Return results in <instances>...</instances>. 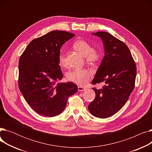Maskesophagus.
I'll return each instance as SVG.
<instances>
[{
    "label": "esophagus",
    "mask_w": 152,
    "mask_h": 152,
    "mask_svg": "<svg viewBox=\"0 0 152 152\" xmlns=\"http://www.w3.org/2000/svg\"><path fill=\"white\" fill-rule=\"evenodd\" d=\"M77 88H78V91H84L86 90L85 87H83L82 86H78Z\"/></svg>",
    "instance_id": "1"
}]
</instances>
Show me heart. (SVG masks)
I'll list each match as a JSON object with an SVG mask.
<instances>
[{"instance_id": "heart-1", "label": "heart", "mask_w": 152, "mask_h": 152, "mask_svg": "<svg viewBox=\"0 0 152 152\" xmlns=\"http://www.w3.org/2000/svg\"><path fill=\"white\" fill-rule=\"evenodd\" d=\"M75 49L85 56L86 60L90 62H95L99 60L101 53L100 52L95 49H92V45L84 40H77L73 44ZM59 63L62 66H65L66 58L65 54L63 50H61L59 57ZM92 76V72L88 69L81 68H75L69 71L66 73V77L69 81L80 86H84L89 81Z\"/></svg>"}]
</instances>
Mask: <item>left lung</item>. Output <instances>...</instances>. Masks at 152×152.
<instances>
[{
    "label": "left lung",
    "mask_w": 152,
    "mask_h": 152,
    "mask_svg": "<svg viewBox=\"0 0 152 152\" xmlns=\"http://www.w3.org/2000/svg\"><path fill=\"white\" fill-rule=\"evenodd\" d=\"M92 34L102 40L105 56L92 84L105 85L100 89L93 88L95 98L88 108L94 116L106 118L116 113L128 100L135 86L136 65L123 42L104 31Z\"/></svg>",
    "instance_id": "1"
}]
</instances>
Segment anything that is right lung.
I'll list each match as a JSON object with an SVG mask.
<instances>
[{"instance_id":"obj_1","label":"right lung","mask_w":152,"mask_h":152,"mask_svg":"<svg viewBox=\"0 0 152 152\" xmlns=\"http://www.w3.org/2000/svg\"><path fill=\"white\" fill-rule=\"evenodd\" d=\"M75 35L52 31L33 39L19 60V89L34 111L52 117L65 109L68 97L77 91L73 83H57L63 73L58 57L61 46Z\"/></svg>"}]
</instances>
